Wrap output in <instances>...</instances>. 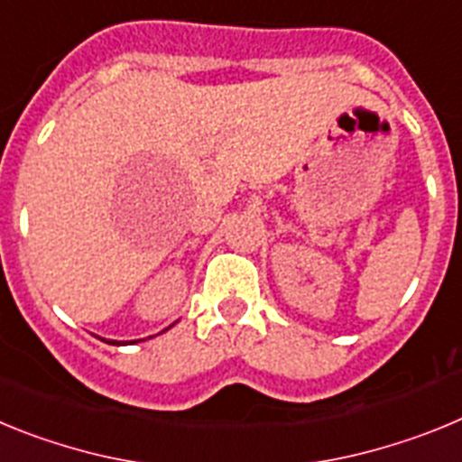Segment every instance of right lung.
I'll return each mask as SVG.
<instances>
[{
  "label": "right lung",
  "instance_id": "1",
  "mask_svg": "<svg viewBox=\"0 0 462 462\" xmlns=\"http://www.w3.org/2000/svg\"><path fill=\"white\" fill-rule=\"evenodd\" d=\"M108 345H120V342H108Z\"/></svg>",
  "mask_w": 462,
  "mask_h": 462
}]
</instances>
